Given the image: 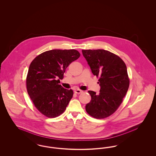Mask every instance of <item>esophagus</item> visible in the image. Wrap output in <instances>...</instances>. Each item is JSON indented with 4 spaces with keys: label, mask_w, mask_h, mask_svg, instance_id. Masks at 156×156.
<instances>
[{
    "label": "esophagus",
    "mask_w": 156,
    "mask_h": 156,
    "mask_svg": "<svg viewBox=\"0 0 156 156\" xmlns=\"http://www.w3.org/2000/svg\"><path fill=\"white\" fill-rule=\"evenodd\" d=\"M82 92H83V91L81 90H80V89H76V90H74L75 93V94H81Z\"/></svg>",
    "instance_id": "obj_1"
}]
</instances>
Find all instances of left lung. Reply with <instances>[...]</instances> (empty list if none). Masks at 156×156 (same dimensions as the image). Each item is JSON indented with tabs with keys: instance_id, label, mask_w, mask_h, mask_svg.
<instances>
[{
	"instance_id": "1",
	"label": "left lung",
	"mask_w": 156,
	"mask_h": 156,
	"mask_svg": "<svg viewBox=\"0 0 156 156\" xmlns=\"http://www.w3.org/2000/svg\"><path fill=\"white\" fill-rule=\"evenodd\" d=\"M92 74L99 78L100 92L89 90L91 97L85 109L90 116L104 119L116 111L125 97L130 80L124 61L118 55L105 50H83Z\"/></svg>"
}]
</instances>
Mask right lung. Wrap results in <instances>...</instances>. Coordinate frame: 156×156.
<instances>
[{
    "label": "right lung",
    "mask_w": 156,
    "mask_h": 156,
    "mask_svg": "<svg viewBox=\"0 0 156 156\" xmlns=\"http://www.w3.org/2000/svg\"><path fill=\"white\" fill-rule=\"evenodd\" d=\"M80 57L76 50H52L40 54L31 62L26 77L27 93L37 110L46 117L56 118L66 109L74 92L59 85V80Z\"/></svg>",
    "instance_id": "right-lung-1"
}]
</instances>
